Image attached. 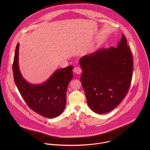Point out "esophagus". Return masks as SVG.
Instances as JSON below:
<instances>
[{"label":"esophagus","mask_w":150,"mask_h":150,"mask_svg":"<svg viewBox=\"0 0 150 150\" xmlns=\"http://www.w3.org/2000/svg\"><path fill=\"white\" fill-rule=\"evenodd\" d=\"M73 71H74L76 74H80V73H81V69L80 67H76L74 68Z\"/></svg>","instance_id":"34e87169"}]
</instances>
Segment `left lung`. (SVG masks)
Listing matches in <instances>:
<instances>
[{
  "instance_id": "1",
  "label": "left lung",
  "mask_w": 150,
  "mask_h": 150,
  "mask_svg": "<svg viewBox=\"0 0 150 150\" xmlns=\"http://www.w3.org/2000/svg\"><path fill=\"white\" fill-rule=\"evenodd\" d=\"M79 62L89 107L98 114L114 110L128 92L132 76L133 58L125 35L116 47L100 49Z\"/></svg>"
}]
</instances>
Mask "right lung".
Returning <instances> with one entry per match:
<instances>
[{
	"mask_svg": "<svg viewBox=\"0 0 150 150\" xmlns=\"http://www.w3.org/2000/svg\"><path fill=\"white\" fill-rule=\"evenodd\" d=\"M19 43L13 64L15 83L18 91L32 110L44 117L53 118L61 115L66 103V91L73 78V66L55 70L43 84H32L22 77L18 66Z\"/></svg>",
	"mask_w": 150,
	"mask_h": 150,
	"instance_id": "1",
	"label": "right lung"
}]
</instances>
